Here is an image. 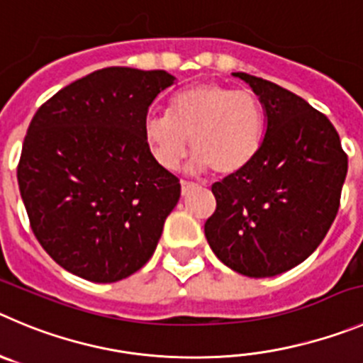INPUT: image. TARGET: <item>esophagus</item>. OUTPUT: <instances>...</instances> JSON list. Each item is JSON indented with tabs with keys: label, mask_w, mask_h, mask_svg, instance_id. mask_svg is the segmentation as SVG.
I'll return each instance as SVG.
<instances>
[{
	"label": "esophagus",
	"mask_w": 363,
	"mask_h": 363,
	"mask_svg": "<svg viewBox=\"0 0 363 363\" xmlns=\"http://www.w3.org/2000/svg\"><path fill=\"white\" fill-rule=\"evenodd\" d=\"M197 184H193V182L189 181H181V193H182V197H186L189 191H191L193 188H195Z\"/></svg>",
	"instance_id": "34e87169"
}]
</instances>
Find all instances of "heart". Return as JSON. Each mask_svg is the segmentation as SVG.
<instances>
[{
  "instance_id": "obj_1",
  "label": "heart",
  "mask_w": 363,
  "mask_h": 363,
  "mask_svg": "<svg viewBox=\"0 0 363 363\" xmlns=\"http://www.w3.org/2000/svg\"><path fill=\"white\" fill-rule=\"evenodd\" d=\"M265 111L250 91L201 82L177 91L168 114L148 116L143 135L152 157L175 170L191 147V168L216 177L240 174L258 155L265 135Z\"/></svg>"
}]
</instances>
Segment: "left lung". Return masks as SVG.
Segmentation results:
<instances>
[{
	"mask_svg": "<svg viewBox=\"0 0 363 363\" xmlns=\"http://www.w3.org/2000/svg\"><path fill=\"white\" fill-rule=\"evenodd\" d=\"M235 74L262 100L267 132L245 170L211 186L216 209L204 233L223 265L270 277L303 263L330 231L347 154L331 121L303 98L252 74Z\"/></svg>",
	"mask_w": 363,
	"mask_h": 363,
	"instance_id": "left-lung-1",
	"label": "left lung"
}]
</instances>
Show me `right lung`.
Instances as JSON below:
<instances>
[{
	"mask_svg": "<svg viewBox=\"0 0 363 363\" xmlns=\"http://www.w3.org/2000/svg\"><path fill=\"white\" fill-rule=\"evenodd\" d=\"M174 80L162 69L104 67L30 121L19 191L33 235L67 272L114 283L152 258L181 184L152 157L143 123Z\"/></svg>",
	"mask_w": 363,
	"mask_h": 363,
	"instance_id": "obj_1",
	"label": "right lung"
}]
</instances>
